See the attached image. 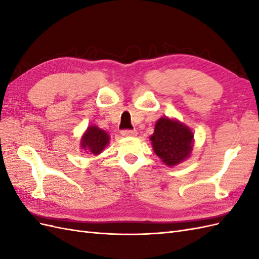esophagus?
<instances>
[{
    "mask_svg": "<svg viewBox=\"0 0 259 259\" xmlns=\"http://www.w3.org/2000/svg\"><path fill=\"white\" fill-rule=\"evenodd\" d=\"M121 134L123 136H126V137H128V136H136L137 135V132H136V130H123L121 132Z\"/></svg>",
    "mask_w": 259,
    "mask_h": 259,
    "instance_id": "esophagus-1",
    "label": "esophagus"
}]
</instances>
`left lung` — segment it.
I'll return each mask as SVG.
<instances>
[{
    "instance_id": "8db88e82",
    "label": "left lung",
    "mask_w": 259,
    "mask_h": 259,
    "mask_svg": "<svg viewBox=\"0 0 259 259\" xmlns=\"http://www.w3.org/2000/svg\"><path fill=\"white\" fill-rule=\"evenodd\" d=\"M150 139L155 154L168 166L183 162L192 151L193 134L190 128L167 117H162L155 123Z\"/></svg>"
}]
</instances>
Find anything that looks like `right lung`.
<instances>
[{"instance_id":"add662e5","label":"right lung","mask_w":259,"mask_h":259,"mask_svg":"<svg viewBox=\"0 0 259 259\" xmlns=\"http://www.w3.org/2000/svg\"><path fill=\"white\" fill-rule=\"evenodd\" d=\"M109 143V136L97 126H90L82 138V147L93 154H99Z\"/></svg>"}]
</instances>
